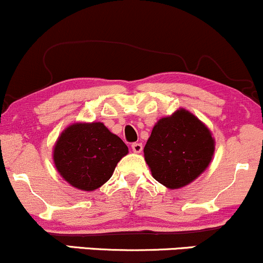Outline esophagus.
I'll list each match as a JSON object with an SVG mask.
<instances>
[{"label": "esophagus", "mask_w": 263, "mask_h": 263, "mask_svg": "<svg viewBox=\"0 0 263 263\" xmlns=\"http://www.w3.org/2000/svg\"><path fill=\"white\" fill-rule=\"evenodd\" d=\"M132 149L134 153H140L143 151V145L142 143H133L132 144Z\"/></svg>", "instance_id": "esophagus-1"}]
</instances>
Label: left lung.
Wrapping results in <instances>:
<instances>
[{
  "label": "left lung",
  "mask_w": 263,
  "mask_h": 263,
  "mask_svg": "<svg viewBox=\"0 0 263 263\" xmlns=\"http://www.w3.org/2000/svg\"><path fill=\"white\" fill-rule=\"evenodd\" d=\"M216 142L193 112L179 108L155 123L144 159L155 180L169 189L191 184L210 165Z\"/></svg>",
  "instance_id": "1"
}]
</instances>
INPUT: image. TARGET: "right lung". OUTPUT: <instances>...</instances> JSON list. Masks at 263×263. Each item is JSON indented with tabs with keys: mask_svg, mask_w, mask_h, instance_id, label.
<instances>
[{
	"mask_svg": "<svg viewBox=\"0 0 263 263\" xmlns=\"http://www.w3.org/2000/svg\"><path fill=\"white\" fill-rule=\"evenodd\" d=\"M126 144L100 121H76L61 132L53 145L56 171L71 187L92 192L110 179Z\"/></svg>",
	"mask_w": 263,
	"mask_h": 263,
	"instance_id": "obj_1",
	"label": "right lung"
}]
</instances>
